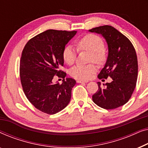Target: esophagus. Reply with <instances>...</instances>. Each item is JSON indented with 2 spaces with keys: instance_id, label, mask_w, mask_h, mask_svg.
Masks as SVG:
<instances>
[{
  "instance_id": "obj_1",
  "label": "esophagus",
  "mask_w": 148,
  "mask_h": 148,
  "mask_svg": "<svg viewBox=\"0 0 148 148\" xmlns=\"http://www.w3.org/2000/svg\"><path fill=\"white\" fill-rule=\"evenodd\" d=\"M88 81H84V80H77V83H79V84H82V83H88Z\"/></svg>"
}]
</instances>
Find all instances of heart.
<instances>
[{
	"label": "heart",
	"instance_id": "b5f03b06",
	"mask_svg": "<svg viewBox=\"0 0 148 148\" xmlns=\"http://www.w3.org/2000/svg\"><path fill=\"white\" fill-rule=\"evenodd\" d=\"M79 50L90 52L89 61L102 64L106 60V52L104 49V42L100 36L94 34H89L80 38L77 42ZM77 50L73 46L68 45L64 47L62 51V58L68 64H73L75 61ZM96 71L94 64L88 65H77L70 70V75L73 77L81 80L89 79L92 75Z\"/></svg>",
	"mask_w": 148,
	"mask_h": 148
}]
</instances>
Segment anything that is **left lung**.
I'll list each match as a JSON object with an SVG mask.
<instances>
[{"label": "left lung", "mask_w": 148, "mask_h": 148, "mask_svg": "<svg viewBox=\"0 0 148 148\" xmlns=\"http://www.w3.org/2000/svg\"><path fill=\"white\" fill-rule=\"evenodd\" d=\"M90 32L102 34L108 46L106 64L98 75L100 79L112 78V82H98V90L92 96L95 104L111 110L126 104L132 96L137 79L138 62L135 48L130 40L110 25L92 28Z\"/></svg>", "instance_id": "left-lung-1"}]
</instances>
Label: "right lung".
<instances>
[{
    "label": "right lung",
    "mask_w": 148,
    "mask_h": 148,
    "mask_svg": "<svg viewBox=\"0 0 148 148\" xmlns=\"http://www.w3.org/2000/svg\"><path fill=\"white\" fill-rule=\"evenodd\" d=\"M76 31L48 29L27 42L22 51L19 75L22 88L28 100L38 110L56 114L67 106L75 80L65 78L60 69L63 66L62 51ZM57 76L64 79L61 84H53Z\"/></svg>",
    "instance_id": "obj_1"
}]
</instances>
